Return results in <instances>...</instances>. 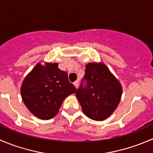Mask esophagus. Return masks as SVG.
Here are the masks:
<instances>
[{"mask_svg": "<svg viewBox=\"0 0 153 153\" xmlns=\"http://www.w3.org/2000/svg\"><path fill=\"white\" fill-rule=\"evenodd\" d=\"M73 84H74V85H75V87L78 88V81H75V82L73 83Z\"/></svg>", "mask_w": 153, "mask_h": 153, "instance_id": "esophagus-1", "label": "esophagus"}]
</instances>
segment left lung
<instances>
[{"mask_svg": "<svg viewBox=\"0 0 153 153\" xmlns=\"http://www.w3.org/2000/svg\"><path fill=\"white\" fill-rule=\"evenodd\" d=\"M75 94L86 116L103 121L118 106L122 87L104 64L89 63Z\"/></svg>", "mask_w": 153, "mask_h": 153, "instance_id": "8db88e82", "label": "left lung"}]
</instances>
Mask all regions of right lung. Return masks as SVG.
<instances>
[{
	"label": "right lung",
	"mask_w": 153,
	"mask_h": 153,
	"mask_svg": "<svg viewBox=\"0 0 153 153\" xmlns=\"http://www.w3.org/2000/svg\"><path fill=\"white\" fill-rule=\"evenodd\" d=\"M76 91L67 73L58 64L38 63L26 77L21 94L26 106L35 116L49 120L58 114L64 100Z\"/></svg>",
	"instance_id": "right-lung-1"
}]
</instances>
